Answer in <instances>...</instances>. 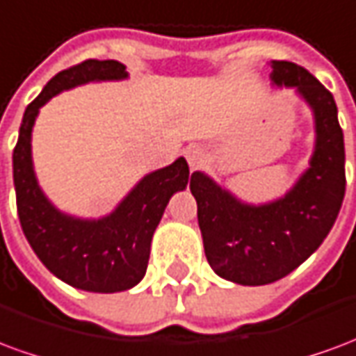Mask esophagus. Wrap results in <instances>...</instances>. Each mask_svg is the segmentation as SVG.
<instances>
[{
	"instance_id": "esophagus-1",
	"label": "esophagus",
	"mask_w": 356,
	"mask_h": 356,
	"mask_svg": "<svg viewBox=\"0 0 356 356\" xmlns=\"http://www.w3.org/2000/svg\"><path fill=\"white\" fill-rule=\"evenodd\" d=\"M185 158L188 165H191V170H198L206 162V152L200 147H188L185 150Z\"/></svg>"
}]
</instances>
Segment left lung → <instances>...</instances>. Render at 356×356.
Returning <instances> with one entry per match:
<instances>
[{
  "instance_id": "left-lung-1",
  "label": "left lung",
  "mask_w": 356,
  "mask_h": 356,
  "mask_svg": "<svg viewBox=\"0 0 356 356\" xmlns=\"http://www.w3.org/2000/svg\"><path fill=\"white\" fill-rule=\"evenodd\" d=\"M270 81L296 88L313 110L314 152L296 185L282 198L254 206L202 171L191 175L208 263L242 286L276 282L298 268L328 236L345 196L343 131L332 93L288 60H270Z\"/></svg>"
}]
</instances>
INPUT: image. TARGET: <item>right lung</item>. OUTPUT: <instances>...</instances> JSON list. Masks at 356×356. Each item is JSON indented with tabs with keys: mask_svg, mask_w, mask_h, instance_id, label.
Segmentation results:
<instances>
[{
	"mask_svg": "<svg viewBox=\"0 0 356 356\" xmlns=\"http://www.w3.org/2000/svg\"><path fill=\"white\" fill-rule=\"evenodd\" d=\"M125 78L122 63L97 58L58 72L24 110L13 150L17 211L28 244L63 282L97 293L129 290L143 280L152 234L171 196L188 183V163L185 158H177L168 168L145 175L110 216L80 219L55 208L38 185L32 163V129L40 108L60 91L88 81Z\"/></svg>",
	"mask_w": 356,
	"mask_h": 356,
	"instance_id": "obj_1",
	"label": "right lung"
}]
</instances>
